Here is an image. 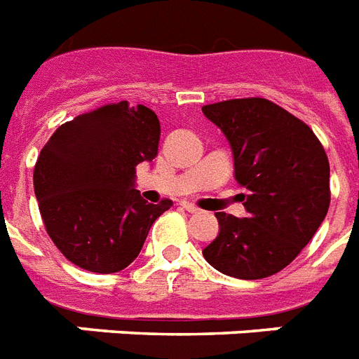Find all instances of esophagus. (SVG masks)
I'll list each match as a JSON object with an SVG mask.
<instances>
[{"mask_svg":"<svg viewBox=\"0 0 359 359\" xmlns=\"http://www.w3.org/2000/svg\"><path fill=\"white\" fill-rule=\"evenodd\" d=\"M182 205H183V209H185V211H189V213H198V211H200V209H198L196 205H194V203H191V202H182Z\"/></svg>","mask_w":359,"mask_h":359,"instance_id":"obj_1","label":"esophagus"}]
</instances>
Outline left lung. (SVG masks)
I'll return each mask as SVG.
<instances>
[{"label": "left lung", "mask_w": 359, "mask_h": 359, "mask_svg": "<svg viewBox=\"0 0 359 359\" xmlns=\"http://www.w3.org/2000/svg\"><path fill=\"white\" fill-rule=\"evenodd\" d=\"M202 113L228 139L233 176L246 189V217L215 213L219 235L203 257L226 276H272L300 254L328 213L325 148L302 120L265 98L211 103Z\"/></svg>", "instance_id": "left-lung-1"}]
</instances>
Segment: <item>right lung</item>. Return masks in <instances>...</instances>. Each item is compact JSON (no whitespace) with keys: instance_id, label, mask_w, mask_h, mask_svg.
Segmentation results:
<instances>
[{"instance_id":"1","label":"right lung","mask_w":359,"mask_h":359,"mask_svg":"<svg viewBox=\"0 0 359 359\" xmlns=\"http://www.w3.org/2000/svg\"><path fill=\"white\" fill-rule=\"evenodd\" d=\"M159 137L151 109L120 102L66 122L42 148L34 196L48 235L74 265L122 271L170 209L172 200L148 203L135 189V166L154 161Z\"/></svg>"}]
</instances>
